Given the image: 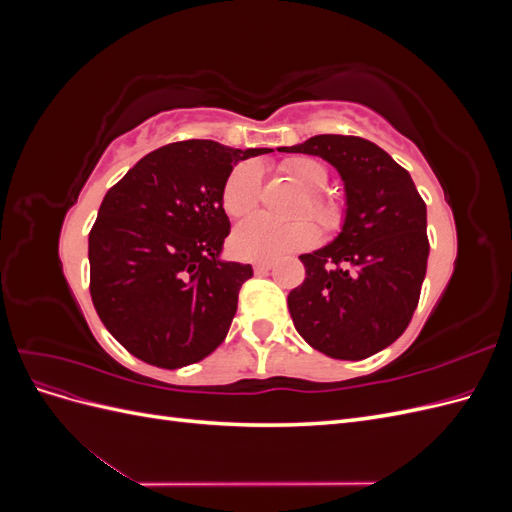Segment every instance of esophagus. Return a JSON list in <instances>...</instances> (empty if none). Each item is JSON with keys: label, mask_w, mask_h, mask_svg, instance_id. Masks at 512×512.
Here are the masks:
<instances>
[{"label": "esophagus", "mask_w": 512, "mask_h": 512, "mask_svg": "<svg viewBox=\"0 0 512 512\" xmlns=\"http://www.w3.org/2000/svg\"><path fill=\"white\" fill-rule=\"evenodd\" d=\"M271 262H267V260H256L254 262V271L256 273H267V271H271Z\"/></svg>", "instance_id": "esophagus-1"}]
</instances>
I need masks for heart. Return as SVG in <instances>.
<instances>
[{
	"label": "heart",
	"mask_w": 512,
	"mask_h": 512,
	"mask_svg": "<svg viewBox=\"0 0 512 512\" xmlns=\"http://www.w3.org/2000/svg\"><path fill=\"white\" fill-rule=\"evenodd\" d=\"M282 173L307 194L297 218H312L324 232H335L344 224V207L324 194L329 185V170L314 158H290ZM260 203V170L256 164H239L232 168L224 188L222 207L230 218H245ZM318 241V228L312 222L275 224L262 215L245 220L232 232V250L250 260H277L294 252H303Z\"/></svg>",
	"instance_id": "heart-1"
}]
</instances>
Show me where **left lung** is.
<instances>
[{
	"instance_id": "obj_1",
	"label": "left lung",
	"mask_w": 512,
	"mask_h": 512,
	"mask_svg": "<svg viewBox=\"0 0 512 512\" xmlns=\"http://www.w3.org/2000/svg\"><path fill=\"white\" fill-rule=\"evenodd\" d=\"M280 151L327 160L346 190L342 232L299 256L305 282L288 294L294 329L333 359H365L412 320L429 256L427 207L408 170L361 136L318 134Z\"/></svg>"
}]
</instances>
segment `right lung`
Returning a JSON list of instances; mask_svg holds the SVG:
<instances>
[{
  "label": "right lung",
  "mask_w": 512,
  "mask_h": 512,
  "mask_svg": "<svg viewBox=\"0 0 512 512\" xmlns=\"http://www.w3.org/2000/svg\"><path fill=\"white\" fill-rule=\"evenodd\" d=\"M269 151L170 143L106 192L89 232V292L136 359L177 369L224 342L254 271L220 258L230 232L222 188L237 162Z\"/></svg>",
  "instance_id": "right-lung-1"
}]
</instances>
